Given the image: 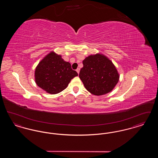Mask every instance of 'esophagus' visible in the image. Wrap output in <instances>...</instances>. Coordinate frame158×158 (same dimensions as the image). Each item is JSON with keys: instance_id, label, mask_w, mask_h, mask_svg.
Segmentation results:
<instances>
[{"instance_id": "34e87169", "label": "esophagus", "mask_w": 158, "mask_h": 158, "mask_svg": "<svg viewBox=\"0 0 158 158\" xmlns=\"http://www.w3.org/2000/svg\"><path fill=\"white\" fill-rule=\"evenodd\" d=\"M76 71L77 73L79 74V72H80V69H79V68H77V69L76 70Z\"/></svg>"}]
</instances>
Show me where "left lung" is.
<instances>
[{
	"label": "left lung",
	"instance_id": "left-lung-1",
	"mask_svg": "<svg viewBox=\"0 0 158 158\" xmlns=\"http://www.w3.org/2000/svg\"><path fill=\"white\" fill-rule=\"evenodd\" d=\"M79 77L85 88L100 96L113 90L119 80V75L112 61L104 56L91 55L83 61Z\"/></svg>",
	"mask_w": 158,
	"mask_h": 158
}]
</instances>
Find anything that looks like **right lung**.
<instances>
[{"mask_svg":"<svg viewBox=\"0 0 158 158\" xmlns=\"http://www.w3.org/2000/svg\"><path fill=\"white\" fill-rule=\"evenodd\" d=\"M77 75L70 63L54 52L45 56L35 71L37 85L51 94H58L66 89L70 81Z\"/></svg>","mask_w":158,"mask_h":158,"instance_id":"1","label":"right lung"}]
</instances>
